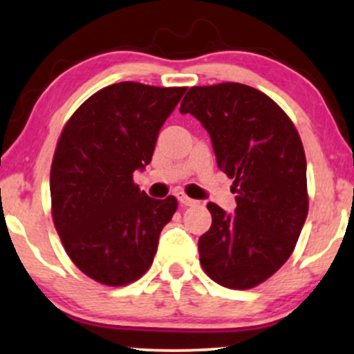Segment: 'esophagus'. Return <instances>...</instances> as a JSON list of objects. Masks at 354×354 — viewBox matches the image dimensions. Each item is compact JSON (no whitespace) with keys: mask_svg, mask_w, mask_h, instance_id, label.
I'll list each match as a JSON object with an SVG mask.
<instances>
[{"mask_svg":"<svg viewBox=\"0 0 354 354\" xmlns=\"http://www.w3.org/2000/svg\"><path fill=\"white\" fill-rule=\"evenodd\" d=\"M177 198H178V202H180V205H184V207H190V205H195V203H197V201L187 197L185 194H178Z\"/></svg>","mask_w":354,"mask_h":354,"instance_id":"1","label":"esophagus"}]
</instances>
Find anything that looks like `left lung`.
Segmentation results:
<instances>
[{
  "mask_svg": "<svg viewBox=\"0 0 354 354\" xmlns=\"http://www.w3.org/2000/svg\"><path fill=\"white\" fill-rule=\"evenodd\" d=\"M180 112L207 129L236 194L234 215L207 203L212 227L198 239L203 272L227 288H253L290 259L308 215L300 136L273 99L239 82L190 87Z\"/></svg>",
  "mask_w": 354,
  "mask_h": 354,
  "instance_id": "1",
  "label": "left lung"
}]
</instances>
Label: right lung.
<instances>
[{"instance_id": "right-lung-1", "label": "right lung", "mask_w": 354, "mask_h": 354, "mask_svg": "<svg viewBox=\"0 0 354 354\" xmlns=\"http://www.w3.org/2000/svg\"><path fill=\"white\" fill-rule=\"evenodd\" d=\"M185 87L118 82L71 115L54 151L51 214L66 253L97 283L124 286L151 268L177 198L140 192L134 172L152 160L157 136Z\"/></svg>"}]
</instances>
